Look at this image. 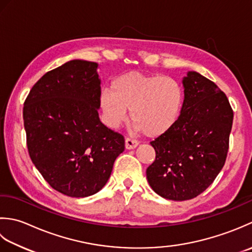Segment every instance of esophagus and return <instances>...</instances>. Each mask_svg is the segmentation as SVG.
<instances>
[{
  "label": "esophagus",
  "mask_w": 252,
  "mask_h": 252,
  "mask_svg": "<svg viewBox=\"0 0 252 252\" xmlns=\"http://www.w3.org/2000/svg\"><path fill=\"white\" fill-rule=\"evenodd\" d=\"M138 145H139V142H138L136 139H132V138H126L125 139V147L128 150H130V149H135Z\"/></svg>",
  "instance_id": "esophagus-1"
}]
</instances>
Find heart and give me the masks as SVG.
<instances>
[{
    "label": "heart",
    "instance_id": "1",
    "mask_svg": "<svg viewBox=\"0 0 252 252\" xmlns=\"http://www.w3.org/2000/svg\"><path fill=\"white\" fill-rule=\"evenodd\" d=\"M184 100L182 85L172 77L128 71L113 79L111 90L101 91L99 104L111 128L119 127L130 110L133 129L157 137L176 124Z\"/></svg>",
    "mask_w": 252,
    "mask_h": 252
}]
</instances>
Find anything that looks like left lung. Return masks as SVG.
Returning a JSON list of instances; mask_svg holds the SVG:
<instances>
[{"mask_svg": "<svg viewBox=\"0 0 252 252\" xmlns=\"http://www.w3.org/2000/svg\"><path fill=\"white\" fill-rule=\"evenodd\" d=\"M185 100L176 124L151 141L156 160L149 185L161 197L184 201L199 196L226 161L234 113L226 94L197 71L184 77Z\"/></svg>", "mask_w": 252, "mask_h": 252, "instance_id": "1", "label": "left lung"}]
</instances>
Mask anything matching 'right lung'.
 <instances>
[{
    "label": "right lung",
    "mask_w": 252,
    "mask_h": 252,
    "mask_svg": "<svg viewBox=\"0 0 252 252\" xmlns=\"http://www.w3.org/2000/svg\"><path fill=\"white\" fill-rule=\"evenodd\" d=\"M97 64L69 61L33 85L24 103L30 158L51 187L84 198L104 187L124 151L123 135L99 119Z\"/></svg>",
    "instance_id": "obj_1"
}]
</instances>
